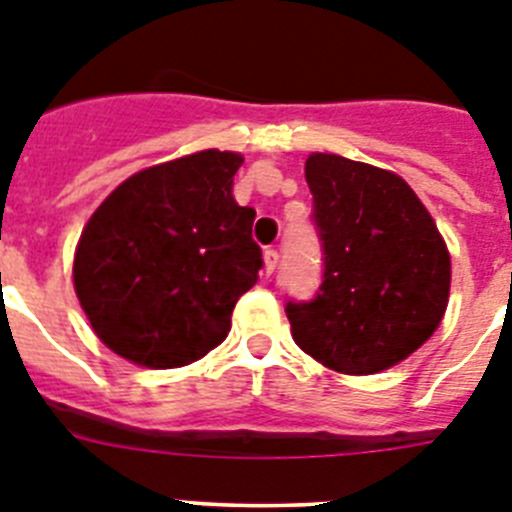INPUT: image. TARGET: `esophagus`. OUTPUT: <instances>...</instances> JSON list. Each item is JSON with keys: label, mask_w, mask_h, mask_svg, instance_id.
<instances>
[{"label": "esophagus", "mask_w": 512, "mask_h": 512, "mask_svg": "<svg viewBox=\"0 0 512 512\" xmlns=\"http://www.w3.org/2000/svg\"><path fill=\"white\" fill-rule=\"evenodd\" d=\"M277 264H279V253L274 251V248H266V251H264V271H266V277H271V274H274Z\"/></svg>", "instance_id": "1"}]
</instances>
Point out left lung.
<instances>
[{
	"label": "left lung",
	"instance_id": "1",
	"mask_svg": "<svg viewBox=\"0 0 512 512\" xmlns=\"http://www.w3.org/2000/svg\"><path fill=\"white\" fill-rule=\"evenodd\" d=\"M323 282L287 302L297 346L341 374H377L408 359L449 305L451 256L431 212L392 171L336 153L305 161Z\"/></svg>",
	"mask_w": 512,
	"mask_h": 512
}]
</instances>
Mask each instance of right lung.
<instances>
[{"label":"right lung","mask_w":512,"mask_h":512,"mask_svg":"<svg viewBox=\"0 0 512 512\" xmlns=\"http://www.w3.org/2000/svg\"><path fill=\"white\" fill-rule=\"evenodd\" d=\"M243 156L200 151L120 184L84 225L74 287L117 356L174 369L225 341L230 315L264 266L256 210L233 200Z\"/></svg>","instance_id":"add662e5"}]
</instances>
